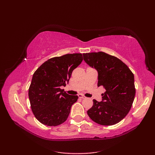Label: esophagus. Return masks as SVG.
Returning a JSON list of instances; mask_svg holds the SVG:
<instances>
[{"mask_svg": "<svg viewBox=\"0 0 155 155\" xmlns=\"http://www.w3.org/2000/svg\"><path fill=\"white\" fill-rule=\"evenodd\" d=\"M78 97H79L80 98H82V99H84V98H86V97H84V95H83L82 94H78Z\"/></svg>", "mask_w": 155, "mask_h": 155, "instance_id": "obj_1", "label": "esophagus"}]
</instances>
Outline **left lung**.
Returning <instances> with one entry per match:
<instances>
[{
  "mask_svg": "<svg viewBox=\"0 0 155 155\" xmlns=\"http://www.w3.org/2000/svg\"><path fill=\"white\" fill-rule=\"evenodd\" d=\"M84 61L98 71V87L105 91L101 102L93 100L87 114L101 125H113L123 120L132 107L134 96V74L128 66L116 57L104 52L84 53Z\"/></svg>",
  "mask_w": 155,
  "mask_h": 155,
  "instance_id": "obj_1",
  "label": "left lung"
}]
</instances>
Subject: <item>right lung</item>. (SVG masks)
Segmentation results:
<instances>
[{
    "instance_id": "obj_1",
    "label": "right lung",
    "mask_w": 155,
    "mask_h": 155,
    "mask_svg": "<svg viewBox=\"0 0 155 155\" xmlns=\"http://www.w3.org/2000/svg\"><path fill=\"white\" fill-rule=\"evenodd\" d=\"M83 60L81 53L67 54L48 59L32 76L28 88L31 110L36 118L45 125L55 127L67 120L77 95H69L61 86Z\"/></svg>"
}]
</instances>
